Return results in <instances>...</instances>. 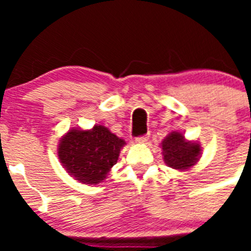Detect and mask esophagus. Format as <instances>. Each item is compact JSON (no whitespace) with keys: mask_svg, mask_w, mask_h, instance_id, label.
I'll return each instance as SVG.
<instances>
[{"mask_svg":"<svg viewBox=\"0 0 251 251\" xmlns=\"http://www.w3.org/2000/svg\"><path fill=\"white\" fill-rule=\"evenodd\" d=\"M148 134H145V136H141V137H137L136 142L137 143H145V142L148 141Z\"/></svg>","mask_w":251,"mask_h":251,"instance_id":"34e87169","label":"esophagus"}]
</instances>
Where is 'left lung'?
<instances>
[{"label":"left lung","mask_w":251,"mask_h":251,"mask_svg":"<svg viewBox=\"0 0 251 251\" xmlns=\"http://www.w3.org/2000/svg\"><path fill=\"white\" fill-rule=\"evenodd\" d=\"M163 159L168 167L175 170H187L199 161L200 145L187 142L185 136L179 132H171L162 142Z\"/></svg>","instance_id":"left-lung-1"}]
</instances>
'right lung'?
<instances>
[{"mask_svg": "<svg viewBox=\"0 0 251 251\" xmlns=\"http://www.w3.org/2000/svg\"><path fill=\"white\" fill-rule=\"evenodd\" d=\"M124 145L108 128L94 126L90 130H69L60 141L57 154L66 172L76 181L98 185L117 163Z\"/></svg>", "mask_w": 251, "mask_h": 251, "instance_id": "1", "label": "right lung"}]
</instances>
